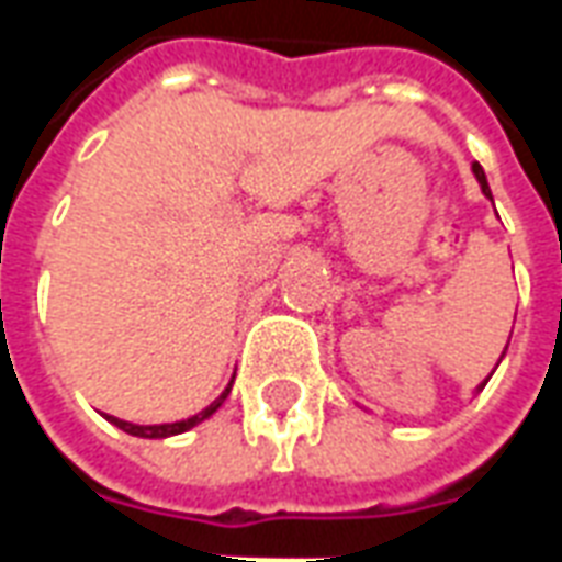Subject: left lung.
<instances>
[{"label":"left lung","mask_w":562,"mask_h":562,"mask_svg":"<svg viewBox=\"0 0 562 562\" xmlns=\"http://www.w3.org/2000/svg\"><path fill=\"white\" fill-rule=\"evenodd\" d=\"M472 173H475V180H479V186H482L484 198H491V186H487V177H484L482 165H479V161H472ZM491 201H494V198H491ZM503 355H506V352H503ZM484 385H487V379H484L482 385H479V391H482Z\"/></svg>","instance_id":"obj_1"}]
</instances>
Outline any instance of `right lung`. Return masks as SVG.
<instances>
[{
	"instance_id": "obj_1",
	"label": "right lung",
	"mask_w": 562,
	"mask_h": 562,
	"mask_svg": "<svg viewBox=\"0 0 562 562\" xmlns=\"http://www.w3.org/2000/svg\"><path fill=\"white\" fill-rule=\"evenodd\" d=\"M234 382V379H232ZM232 382H228V389L222 391L216 401L210 403L207 409H201V413L189 415V418H183V422H171V424H132V422H123V418H114V415H104L108 422L116 424L120 430H126V434L132 436H140V439H168V436H177V434H186V430H192V427H198V424L204 422V418H210V415L220 409L222 403H225V397L232 394Z\"/></svg>"
}]
</instances>
